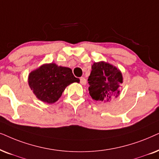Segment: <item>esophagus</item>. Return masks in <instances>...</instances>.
<instances>
[{
    "label": "esophagus",
    "instance_id": "34e87169",
    "mask_svg": "<svg viewBox=\"0 0 159 159\" xmlns=\"http://www.w3.org/2000/svg\"><path fill=\"white\" fill-rule=\"evenodd\" d=\"M80 82H81V84H82V85H85V84H86V78L84 77H81V78H80Z\"/></svg>",
    "mask_w": 159,
    "mask_h": 159
}]
</instances>
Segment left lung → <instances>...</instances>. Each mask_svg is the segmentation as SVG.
<instances>
[{"label":"left lung","instance_id":"obj_1","mask_svg":"<svg viewBox=\"0 0 159 159\" xmlns=\"http://www.w3.org/2000/svg\"><path fill=\"white\" fill-rule=\"evenodd\" d=\"M89 91L93 99L100 102H110L120 94L123 83L121 72L117 67L105 62H94L89 76Z\"/></svg>","mask_w":159,"mask_h":159}]
</instances>
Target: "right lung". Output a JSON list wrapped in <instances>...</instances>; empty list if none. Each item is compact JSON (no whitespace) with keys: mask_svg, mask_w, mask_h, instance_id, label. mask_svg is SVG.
<instances>
[{"mask_svg":"<svg viewBox=\"0 0 159 159\" xmlns=\"http://www.w3.org/2000/svg\"><path fill=\"white\" fill-rule=\"evenodd\" d=\"M79 81L70 68L58 66L55 63L41 65L32 71L28 77L30 87L37 98L48 104L57 101L67 86Z\"/></svg>","mask_w":159,"mask_h":159,"instance_id":"obj_1","label":"right lung"}]
</instances>
